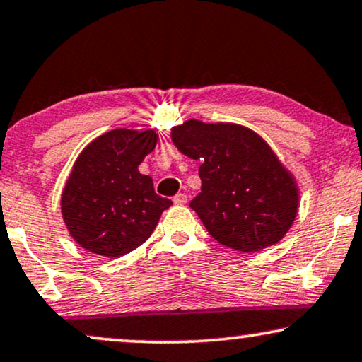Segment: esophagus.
<instances>
[{"mask_svg":"<svg viewBox=\"0 0 362 362\" xmlns=\"http://www.w3.org/2000/svg\"><path fill=\"white\" fill-rule=\"evenodd\" d=\"M173 204L175 205H185L187 204V195L185 194H177L173 197Z\"/></svg>","mask_w":362,"mask_h":362,"instance_id":"1","label":"esophagus"}]
</instances>
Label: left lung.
Wrapping results in <instances>:
<instances>
[{"label": "left lung", "mask_w": 362, "mask_h": 362, "mask_svg": "<svg viewBox=\"0 0 362 362\" xmlns=\"http://www.w3.org/2000/svg\"><path fill=\"white\" fill-rule=\"evenodd\" d=\"M172 142L200 160L202 192L190 202L216 242L253 253L278 243L298 214L295 178L258 134L237 124L187 120Z\"/></svg>", "instance_id": "8db88e82"}]
</instances>
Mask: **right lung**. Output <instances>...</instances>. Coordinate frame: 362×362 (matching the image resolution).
Instances as JSON below:
<instances>
[{
	"label": "right lung",
	"mask_w": 362,
	"mask_h": 362,
	"mask_svg": "<svg viewBox=\"0 0 362 362\" xmlns=\"http://www.w3.org/2000/svg\"><path fill=\"white\" fill-rule=\"evenodd\" d=\"M156 144L153 131L114 129L81 152L61 197L62 218L81 247L117 258L151 237L172 205L139 172Z\"/></svg>",
	"instance_id": "1"
}]
</instances>
